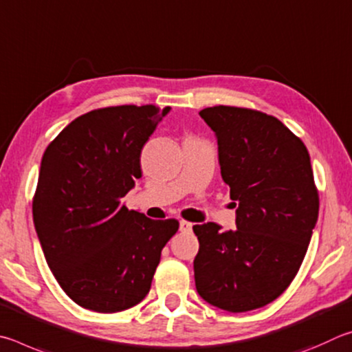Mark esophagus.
Returning <instances> with one entry per match:
<instances>
[{
	"label": "esophagus",
	"instance_id": "esophagus-1",
	"mask_svg": "<svg viewBox=\"0 0 352 352\" xmlns=\"http://www.w3.org/2000/svg\"><path fill=\"white\" fill-rule=\"evenodd\" d=\"M193 229V224L188 223V221H179V230L182 233H190Z\"/></svg>",
	"mask_w": 352,
	"mask_h": 352
}]
</instances>
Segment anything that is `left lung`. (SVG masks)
Instances as JSON below:
<instances>
[{"label": "left lung", "instance_id": "8db88e82", "mask_svg": "<svg viewBox=\"0 0 352 352\" xmlns=\"http://www.w3.org/2000/svg\"><path fill=\"white\" fill-rule=\"evenodd\" d=\"M199 116L217 135L221 176L238 208L235 230L193 226L196 291L219 309H258L291 285L317 224L309 153L276 117L260 111L219 104Z\"/></svg>", "mask_w": 352, "mask_h": 352}]
</instances>
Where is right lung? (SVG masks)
Masks as SVG:
<instances>
[{
  "label": "right lung",
  "mask_w": 352,
  "mask_h": 352,
  "mask_svg": "<svg viewBox=\"0 0 352 352\" xmlns=\"http://www.w3.org/2000/svg\"><path fill=\"white\" fill-rule=\"evenodd\" d=\"M170 107L122 104L72 120L46 148L32 202L55 280L85 309L113 314L150 292L160 252L179 229L122 198L142 177L140 153Z\"/></svg>",
  "instance_id": "add662e5"
}]
</instances>
